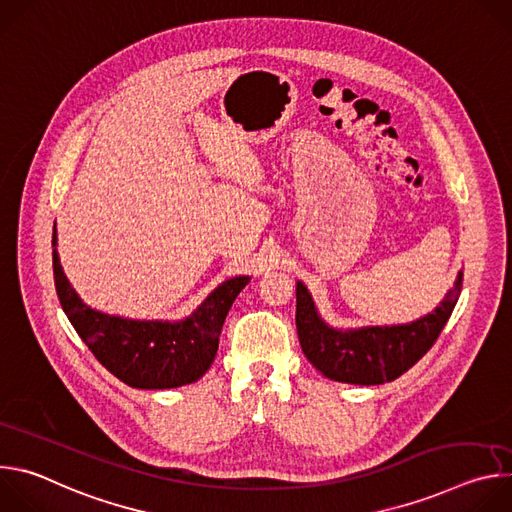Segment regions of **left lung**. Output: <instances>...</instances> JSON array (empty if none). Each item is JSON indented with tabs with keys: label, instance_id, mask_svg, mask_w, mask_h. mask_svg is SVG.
Returning a JSON list of instances; mask_svg holds the SVG:
<instances>
[{
	"label": "left lung",
	"instance_id": "obj_1",
	"mask_svg": "<svg viewBox=\"0 0 512 512\" xmlns=\"http://www.w3.org/2000/svg\"><path fill=\"white\" fill-rule=\"evenodd\" d=\"M462 291V271L444 302L425 318L405 326L360 328L340 332L316 314L302 281L296 287V326L306 358L328 379L352 385L395 381L435 344L450 320Z\"/></svg>",
	"mask_w": 512,
	"mask_h": 512
}]
</instances>
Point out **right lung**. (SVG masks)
Segmentation results:
<instances>
[{
    "label": "right lung",
    "mask_w": 512,
    "mask_h": 512,
    "mask_svg": "<svg viewBox=\"0 0 512 512\" xmlns=\"http://www.w3.org/2000/svg\"><path fill=\"white\" fill-rule=\"evenodd\" d=\"M54 285L64 314L103 367L135 389H172L198 381L216 356L225 318L249 283L235 277L216 287L184 322H137L87 308L62 273L52 235Z\"/></svg>",
    "instance_id": "obj_1"
}]
</instances>
